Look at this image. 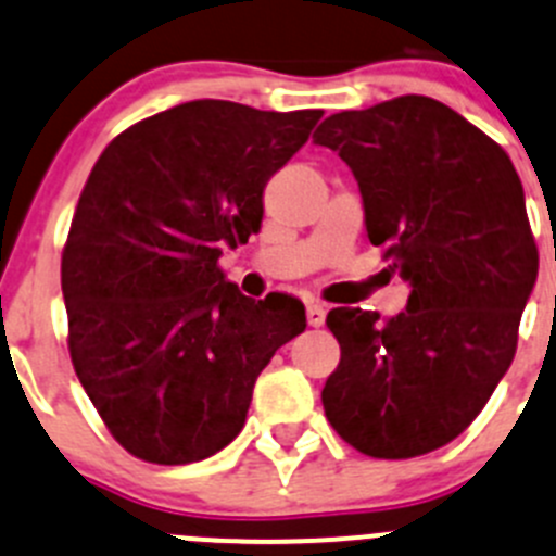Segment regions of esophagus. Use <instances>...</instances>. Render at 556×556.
<instances>
[{"label": "esophagus", "instance_id": "1", "mask_svg": "<svg viewBox=\"0 0 556 556\" xmlns=\"http://www.w3.org/2000/svg\"><path fill=\"white\" fill-rule=\"evenodd\" d=\"M306 323H309L312 328H320L323 323H326V306H323V304L306 306Z\"/></svg>", "mask_w": 556, "mask_h": 556}]
</instances>
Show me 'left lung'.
<instances>
[{
    "label": "left lung",
    "instance_id": "8db88e82",
    "mask_svg": "<svg viewBox=\"0 0 556 556\" xmlns=\"http://www.w3.org/2000/svg\"><path fill=\"white\" fill-rule=\"evenodd\" d=\"M315 143L350 165L369 241L413 288L382 323L328 312L342 358L323 409L361 454L424 456L476 421L516 355L538 277L519 174L486 132L424 94L333 113Z\"/></svg>",
    "mask_w": 556,
    "mask_h": 556
}]
</instances>
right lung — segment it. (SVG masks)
<instances>
[{"label": "right lung", "instance_id": "1", "mask_svg": "<svg viewBox=\"0 0 556 556\" xmlns=\"http://www.w3.org/2000/svg\"><path fill=\"white\" fill-rule=\"evenodd\" d=\"M320 116L192 100L118 132L91 168L62 252L67 348L135 459L223 451L257 375L306 328L301 301L247 299L219 255L257 233L268 179Z\"/></svg>", "mask_w": 556, "mask_h": 556}]
</instances>
